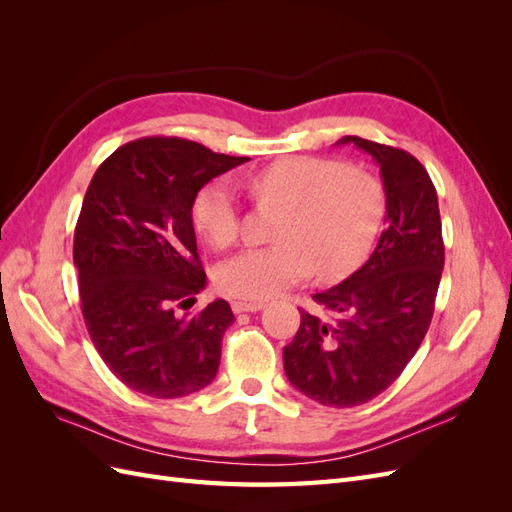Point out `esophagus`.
Returning a JSON list of instances; mask_svg holds the SVG:
<instances>
[{
  "mask_svg": "<svg viewBox=\"0 0 512 512\" xmlns=\"http://www.w3.org/2000/svg\"><path fill=\"white\" fill-rule=\"evenodd\" d=\"M230 307H232V312H235V314H243V312H260V309H262V303H258V301H232V303H230Z\"/></svg>",
  "mask_w": 512,
  "mask_h": 512,
  "instance_id": "1",
  "label": "esophagus"
}]
</instances>
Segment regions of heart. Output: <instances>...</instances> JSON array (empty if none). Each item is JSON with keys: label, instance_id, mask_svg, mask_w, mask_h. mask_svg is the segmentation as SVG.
<instances>
[{"label": "heart", "instance_id": "heart-1", "mask_svg": "<svg viewBox=\"0 0 512 512\" xmlns=\"http://www.w3.org/2000/svg\"><path fill=\"white\" fill-rule=\"evenodd\" d=\"M260 211H271L267 247H250L218 267L215 282L239 299H267L314 271L342 280L361 265L384 215L382 183L359 166L329 158H286L237 177ZM194 226L224 250L239 239L241 209L232 183L213 179L194 200Z\"/></svg>", "mask_w": 512, "mask_h": 512}]
</instances>
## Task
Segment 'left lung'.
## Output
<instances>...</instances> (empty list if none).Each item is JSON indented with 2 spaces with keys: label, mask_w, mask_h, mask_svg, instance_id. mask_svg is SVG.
I'll use <instances>...</instances> for the list:
<instances>
[{
  "label": "left lung",
  "mask_w": 512,
  "mask_h": 512,
  "mask_svg": "<svg viewBox=\"0 0 512 512\" xmlns=\"http://www.w3.org/2000/svg\"><path fill=\"white\" fill-rule=\"evenodd\" d=\"M380 166L386 228L374 254L348 280L314 294L318 312L284 348L294 389L329 408H354L399 378L421 346L444 269L438 194L404 149L344 136Z\"/></svg>",
  "instance_id": "obj_1"
}]
</instances>
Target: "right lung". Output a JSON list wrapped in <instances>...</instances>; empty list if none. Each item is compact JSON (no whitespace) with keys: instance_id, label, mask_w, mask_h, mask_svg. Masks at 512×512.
Segmentation results:
<instances>
[{"instance_id":"1","label":"right lung","mask_w":512,"mask_h":512,"mask_svg":"<svg viewBox=\"0 0 512 512\" xmlns=\"http://www.w3.org/2000/svg\"><path fill=\"white\" fill-rule=\"evenodd\" d=\"M247 160L151 136L111 153L89 183L74 230L83 318L106 367L136 393L177 399L218 374L230 305L215 299L192 318L175 305L207 286L196 194Z\"/></svg>"}]
</instances>
